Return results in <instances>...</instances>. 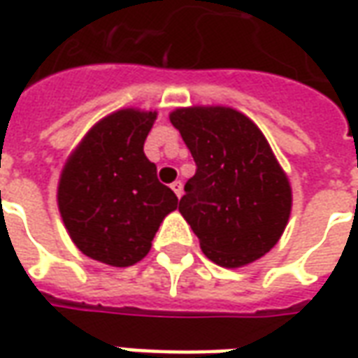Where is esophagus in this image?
<instances>
[{"mask_svg":"<svg viewBox=\"0 0 358 358\" xmlns=\"http://www.w3.org/2000/svg\"><path fill=\"white\" fill-rule=\"evenodd\" d=\"M171 187H172V192L176 194V197H182V194H184V187H182V182H178V180H176V182H172Z\"/></svg>","mask_w":358,"mask_h":358,"instance_id":"34e87169","label":"esophagus"}]
</instances>
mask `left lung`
<instances>
[{
    "mask_svg": "<svg viewBox=\"0 0 358 358\" xmlns=\"http://www.w3.org/2000/svg\"><path fill=\"white\" fill-rule=\"evenodd\" d=\"M197 171L178 210L203 253L224 268L266 255L292 215V186L259 126L222 105L178 107L169 115Z\"/></svg>",
    "mask_w": 358,
    "mask_h": 358,
    "instance_id": "8db88e82",
    "label": "left lung"
}]
</instances>
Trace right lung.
Returning a JSON list of instances; mask_svg holds the SVG:
<instances>
[{"mask_svg":"<svg viewBox=\"0 0 358 358\" xmlns=\"http://www.w3.org/2000/svg\"><path fill=\"white\" fill-rule=\"evenodd\" d=\"M157 110L128 107L103 117L66 159L57 205L66 232L84 255L124 268L151 249L164 217L178 207L143 153Z\"/></svg>","mask_w":358,"mask_h":358,"instance_id":"1","label":"right lung"}]
</instances>
